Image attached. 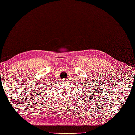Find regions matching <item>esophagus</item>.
I'll list each match as a JSON object with an SVG mask.
<instances>
[{"label": "esophagus", "instance_id": "1", "mask_svg": "<svg viewBox=\"0 0 135 135\" xmlns=\"http://www.w3.org/2000/svg\"><path fill=\"white\" fill-rule=\"evenodd\" d=\"M65 80V79H63V80ZM65 80V81H66V80ZM66 83H67V82H66Z\"/></svg>", "mask_w": 135, "mask_h": 135}]
</instances>
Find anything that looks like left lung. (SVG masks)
Returning a JSON list of instances; mask_svg holds the SVG:
<instances>
[{"mask_svg": "<svg viewBox=\"0 0 135 135\" xmlns=\"http://www.w3.org/2000/svg\"><path fill=\"white\" fill-rule=\"evenodd\" d=\"M79 85H80V84H79Z\"/></svg>", "mask_w": 135, "mask_h": 135, "instance_id": "obj_1", "label": "left lung"}]
</instances>
